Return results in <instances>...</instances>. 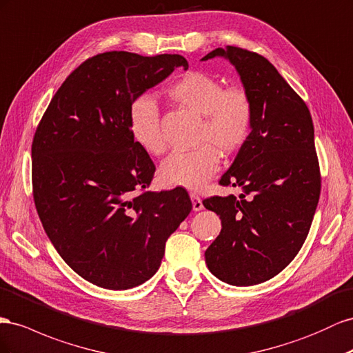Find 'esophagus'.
Masks as SVG:
<instances>
[{
    "label": "esophagus",
    "instance_id": "obj_1",
    "mask_svg": "<svg viewBox=\"0 0 353 353\" xmlns=\"http://www.w3.org/2000/svg\"><path fill=\"white\" fill-rule=\"evenodd\" d=\"M190 197H192V203H193V211H200V209L203 208V203H202V199H200L197 194L192 193L190 194Z\"/></svg>",
    "mask_w": 353,
    "mask_h": 353
}]
</instances>
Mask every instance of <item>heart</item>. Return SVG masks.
Segmentation results:
<instances>
[{
	"label": "heart",
	"mask_w": 353,
	"mask_h": 353,
	"mask_svg": "<svg viewBox=\"0 0 353 353\" xmlns=\"http://www.w3.org/2000/svg\"><path fill=\"white\" fill-rule=\"evenodd\" d=\"M178 105L202 117L196 144L190 151H175L159 168V181L166 188L199 190L220 165V153L233 156L248 144L254 126V105L242 88H227L202 71H190L166 89ZM129 129L137 144L148 154L165 153L157 102L139 97L129 107Z\"/></svg>",
	"instance_id": "heart-1"
}]
</instances>
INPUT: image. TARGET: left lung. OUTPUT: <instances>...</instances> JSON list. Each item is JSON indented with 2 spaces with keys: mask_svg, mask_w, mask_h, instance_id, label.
I'll return each mask as SVG.
<instances>
[{
  "mask_svg": "<svg viewBox=\"0 0 353 353\" xmlns=\"http://www.w3.org/2000/svg\"><path fill=\"white\" fill-rule=\"evenodd\" d=\"M216 56L241 75L254 126L220 179L221 185L241 187L239 197L203 200L223 225L205 260L220 281L250 287L281 273L306 241L321 193L315 132L306 103L261 54L227 46L202 61Z\"/></svg>",
  "mask_w": 353,
  "mask_h": 353,
  "instance_id": "left-lung-1",
  "label": "left lung"
}]
</instances>
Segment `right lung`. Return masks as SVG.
Returning <instances> with one entry per match:
<instances>
[{"mask_svg": "<svg viewBox=\"0 0 353 353\" xmlns=\"http://www.w3.org/2000/svg\"><path fill=\"white\" fill-rule=\"evenodd\" d=\"M175 68L188 70L184 56H93L66 77L35 130L38 216L63 261L101 288L148 281L192 211L184 188L142 192L156 166L129 129L130 103Z\"/></svg>", "mask_w": 353, "mask_h": 353, "instance_id": "obj_1", "label": "right lung"}]
</instances>
